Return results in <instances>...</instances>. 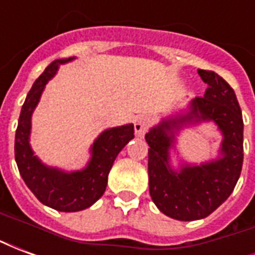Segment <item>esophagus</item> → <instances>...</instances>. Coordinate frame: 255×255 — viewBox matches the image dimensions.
Returning a JSON list of instances; mask_svg holds the SVG:
<instances>
[{
  "label": "esophagus",
  "mask_w": 255,
  "mask_h": 255,
  "mask_svg": "<svg viewBox=\"0 0 255 255\" xmlns=\"http://www.w3.org/2000/svg\"><path fill=\"white\" fill-rule=\"evenodd\" d=\"M150 117L144 116V115H140L135 120H133V129H135V135L136 136H143L147 128L150 127Z\"/></svg>",
  "instance_id": "34e87169"
}]
</instances>
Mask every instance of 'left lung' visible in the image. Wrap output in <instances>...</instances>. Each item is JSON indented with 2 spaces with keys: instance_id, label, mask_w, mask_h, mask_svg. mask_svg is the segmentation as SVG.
<instances>
[{
  "instance_id": "left-lung-1",
  "label": "left lung",
  "mask_w": 255,
  "mask_h": 255,
  "mask_svg": "<svg viewBox=\"0 0 255 255\" xmlns=\"http://www.w3.org/2000/svg\"><path fill=\"white\" fill-rule=\"evenodd\" d=\"M208 89L186 109L162 117L146 133L149 149V191L160 212L180 221L208 217L234 191L243 164V119L235 91L213 71L198 69ZM213 122L223 139L217 159L202 164L171 165L183 129Z\"/></svg>"
}]
</instances>
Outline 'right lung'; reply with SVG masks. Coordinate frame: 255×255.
<instances>
[{"mask_svg": "<svg viewBox=\"0 0 255 255\" xmlns=\"http://www.w3.org/2000/svg\"><path fill=\"white\" fill-rule=\"evenodd\" d=\"M72 60L75 57L54 60L36 79L21 106L14 136V160L27 187L43 205L67 213L90 208L104 195L108 175L117 154L133 139V124L102 131L90 147L87 165L78 171H64L46 165L35 155L30 144L32 113L47 82L54 78L60 65Z\"/></svg>", "mask_w": 255, "mask_h": 255, "instance_id": "right-lung-1", "label": "right lung"}]
</instances>
